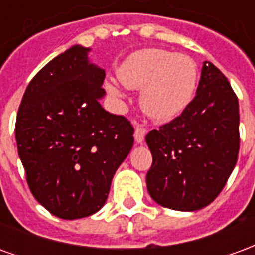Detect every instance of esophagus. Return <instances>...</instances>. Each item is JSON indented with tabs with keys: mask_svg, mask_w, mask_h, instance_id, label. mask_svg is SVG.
I'll use <instances>...</instances> for the list:
<instances>
[{
	"mask_svg": "<svg viewBox=\"0 0 255 255\" xmlns=\"http://www.w3.org/2000/svg\"><path fill=\"white\" fill-rule=\"evenodd\" d=\"M144 135H146V128L140 127V126H138V127L135 128V132H133V138H135V142H136V143H138V144L143 143Z\"/></svg>",
	"mask_w": 255,
	"mask_h": 255,
	"instance_id": "obj_1",
	"label": "esophagus"
}]
</instances>
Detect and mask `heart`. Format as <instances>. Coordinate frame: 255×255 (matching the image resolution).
Segmentation results:
<instances>
[{
  "mask_svg": "<svg viewBox=\"0 0 255 255\" xmlns=\"http://www.w3.org/2000/svg\"><path fill=\"white\" fill-rule=\"evenodd\" d=\"M117 78L127 89L138 90L142 111L155 120H171L180 115L191 102L198 83V69L184 54L142 49L128 56L117 69ZM106 91L122 98L115 82H106Z\"/></svg>",
  "mask_w": 255,
  "mask_h": 255,
  "instance_id": "obj_1",
  "label": "heart"
}]
</instances>
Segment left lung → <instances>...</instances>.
<instances>
[{
  "label": "left lung",
  "instance_id": "obj_1",
  "mask_svg": "<svg viewBox=\"0 0 255 255\" xmlns=\"http://www.w3.org/2000/svg\"><path fill=\"white\" fill-rule=\"evenodd\" d=\"M239 142L238 98L219 68L205 61L190 105L146 135L153 155L146 176L150 197L180 212L208 206L235 168Z\"/></svg>",
  "mask_w": 255,
  "mask_h": 255
}]
</instances>
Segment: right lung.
Segmentation results:
<instances>
[{
  "instance_id": "right-lung-1",
  "label": "right lung",
  "mask_w": 255,
  "mask_h": 255,
  "mask_svg": "<svg viewBox=\"0 0 255 255\" xmlns=\"http://www.w3.org/2000/svg\"><path fill=\"white\" fill-rule=\"evenodd\" d=\"M90 50L73 45L49 61L27 86L16 119L28 187L64 220L83 219L105 205L133 144L131 123L100 104L105 69L90 61Z\"/></svg>"
}]
</instances>
